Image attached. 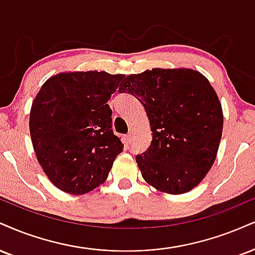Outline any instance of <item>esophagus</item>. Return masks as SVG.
<instances>
[{"mask_svg":"<svg viewBox=\"0 0 255 255\" xmlns=\"http://www.w3.org/2000/svg\"><path fill=\"white\" fill-rule=\"evenodd\" d=\"M126 140H127V142H131V140H133V134L131 133H129V134H127V135H126Z\"/></svg>","mask_w":255,"mask_h":255,"instance_id":"obj_1","label":"esophagus"}]
</instances>
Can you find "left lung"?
<instances>
[{"mask_svg": "<svg viewBox=\"0 0 255 255\" xmlns=\"http://www.w3.org/2000/svg\"><path fill=\"white\" fill-rule=\"evenodd\" d=\"M119 91L145 107L152 142L136 162L142 178L159 191L189 192L215 161L223 128L216 91L191 69H152L129 75Z\"/></svg>", "mask_w": 255, "mask_h": 255, "instance_id": "1", "label": "left lung"}]
</instances>
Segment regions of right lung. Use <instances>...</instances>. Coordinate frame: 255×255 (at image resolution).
<instances>
[{
    "mask_svg": "<svg viewBox=\"0 0 255 255\" xmlns=\"http://www.w3.org/2000/svg\"><path fill=\"white\" fill-rule=\"evenodd\" d=\"M124 75L61 72L32 103L29 131L42 170L58 189L82 195L108 177L124 143L112 129L108 101Z\"/></svg>",
    "mask_w": 255,
    "mask_h": 255,
    "instance_id": "right-lung-1",
    "label": "right lung"
}]
</instances>
